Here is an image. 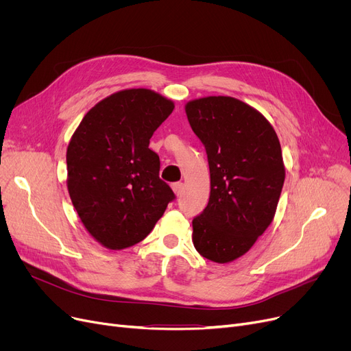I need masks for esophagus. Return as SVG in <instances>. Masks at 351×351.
<instances>
[{
  "label": "esophagus",
  "instance_id": "1",
  "mask_svg": "<svg viewBox=\"0 0 351 351\" xmlns=\"http://www.w3.org/2000/svg\"><path fill=\"white\" fill-rule=\"evenodd\" d=\"M172 189H173L175 195L179 196V195L183 192V183H182V182H175L173 185H172Z\"/></svg>",
  "mask_w": 351,
  "mask_h": 351
}]
</instances>
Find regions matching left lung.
Segmentation results:
<instances>
[{
  "label": "left lung",
  "mask_w": 351,
  "mask_h": 351,
  "mask_svg": "<svg viewBox=\"0 0 351 351\" xmlns=\"http://www.w3.org/2000/svg\"><path fill=\"white\" fill-rule=\"evenodd\" d=\"M186 115L210 171L209 204L192 220V241L206 259L228 263L274 217L285 183L280 142L261 112L230 97L191 101Z\"/></svg>",
  "instance_id": "left-lung-1"
}]
</instances>
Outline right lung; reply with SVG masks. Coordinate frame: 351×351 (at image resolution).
Masks as SVG:
<instances>
[{"label": "right lung", "instance_id": "add662e5", "mask_svg": "<svg viewBox=\"0 0 351 351\" xmlns=\"http://www.w3.org/2000/svg\"><path fill=\"white\" fill-rule=\"evenodd\" d=\"M175 105L145 88L110 95L84 117L66 149L68 192L81 222L108 249L149 234L176 196L159 178L149 139Z\"/></svg>", "mask_w": 351, "mask_h": 351}]
</instances>
